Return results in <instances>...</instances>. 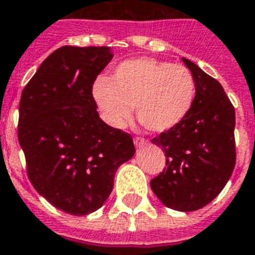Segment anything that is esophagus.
I'll list each match as a JSON object with an SVG mask.
<instances>
[{
    "label": "esophagus",
    "instance_id": "esophagus-1",
    "mask_svg": "<svg viewBox=\"0 0 255 255\" xmlns=\"http://www.w3.org/2000/svg\"><path fill=\"white\" fill-rule=\"evenodd\" d=\"M147 143L145 138H141V137H135L134 138V145L137 146V147H143V146Z\"/></svg>",
    "mask_w": 255,
    "mask_h": 255
}]
</instances>
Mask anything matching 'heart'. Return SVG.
Listing matches in <instances>:
<instances>
[{"instance_id": "1", "label": "heart", "mask_w": 255, "mask_h": 255, "mask_svg": "<svg viewBox=\"0 0 255 255\" xmlns=\"http://www.w3.org/2000/svg\"><path fill=\"white\" fill-rule=\"evenodd\" d=\"M93 97L110 128H125L134 106L135 116L147 129L165 133L181 125L190 113L195 81L185 66L135 58L118 65L112 80L98 77Z\"/></svg>"}]
</instances>
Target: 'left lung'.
Returning <instances> with one entry per match:
<instances>
[{
  "instance_id": "1",
  "label": "left lung",
  "mask_w": 255,
  "mask_h": 255,
  "mask_svg": "<svg viewBox=\"0 0 255 255\" xmlns=\"http://www.w3.org/2000/svg\"><path fill=\"white\" fill-rule=\"evenodd\" d=\"M195 81L189 116L151 142L165 151L166 167L150 181L159 201L178 212H194L220 194L236 166V112L222 85L182 58Z\"/></svg>"
}]
</instances>
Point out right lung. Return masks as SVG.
<instances>
[{
  "label": "right lung",
  "mask_w": 255,
  "mask_h": 255,
  "mask_svg": "<svg viewBox=\"0 0 255 255\" xmlns=\"http://www.w3.org/2000/svg\"><path fill=\"white\" fill-rule=\"evenodd\" d=\"M112 58L108 46H62L21 94L18 141L27 177L43 198L72 216L98 210L117 169L135 153L130 134L101 120L93 97V84Z\"/></svg>",
  "instance_id": "1"
}]
</instances>
